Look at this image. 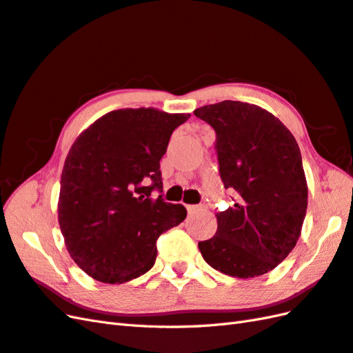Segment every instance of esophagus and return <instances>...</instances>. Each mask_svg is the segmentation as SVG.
I'll list each match as a JSON object with an SVG mask.
<instances>
[{"mask_svg":"<svg viewBox=\"0 0 353 353\" xmlns=\"http://www.w3.org/2000/svg\"><path fill=\"white\" fill-rule=\"evenodd\" d=\"M186 210H188L189 214H191V213H195L196 210H200V207H198V205H186Z\"/></svg>","mask_w":353,"mask_h":353,"instance_id":"1","label":"esophagus"}]
</instances>
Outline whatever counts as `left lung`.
Listing matches in <instances>:
<instances>
[{
    "label": "left lung",
    "instance_id": "1",
    "mask_svg": "<svg viewBox=\"0 0 353 353\" xmlns=\"http://www.w3.org/2000/svg\"><path fill=\"white\" fill-rule=\"evenodd\" d=\"M194 114L216 132L219 173L237 200L216 214L218 230L198 243L204 261L232 277L265 274L289 255L307 210V182L295 137L255 104L227 101Z\"/></svg>",
    "mask_w": 353,
    "mask_h": 353
}]
</instances>
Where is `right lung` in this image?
I'll return each instance as SVG.
<instances>
[{
  "instance_id": "obj_1",
  "label": "right lung",
  "mask_w": 353,
  "mask_h": 353,
  "mask_svg": "<svg viewBox=\"0 0 353 353\" xmlns=\"http://www.w3.org/2000/svg\"><path fill=\"white\" fill-rule=\"evenodd\" d=\"M191 114L153 107L99 117L71 146L61 176L58 221L70 256L103 283H125L155 264L157 240L186 218L162 192L159 161Z\"/></svg>"
}]
</instances>
